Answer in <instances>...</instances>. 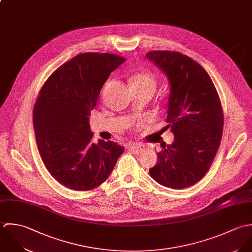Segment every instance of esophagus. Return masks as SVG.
I'll return each mask as SVG.
<instances>
[{
	"mask_svg": "<svg viewBox=\"0 0 252 252\" xmlns=\"http://www.w3.org/2000/svg\"><path fill=\"white\" fill-rule=\"evenodd\" d=\"M145 149H146V146L142 145V144H132V145L128 146V150L132 153H135V154H139V153L144 151Z\"/></svg>",
	"mask_w": 252,
	"mask_h": 252,
	"instance_id": "esophagus-1",
	"label": "esophagus"
}]
</instances>
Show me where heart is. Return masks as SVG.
<instances>
[{
	"mask_svg": "<svg viewBox=\"0 0 252 252\" xmlns=\"http://www.w3.org/2000/svg\"><path fill=\"white\" fill-rule=\"evenodd\" d=\"M131 89L135 91H145L154 94L157 88L155 77L149 72H140L130 78Z\"/></svg>",
	"mask_w": 252,
	"mask_h": 252,
	"instance_id": "heart-1",
	"label": "heart"
}]
</instances>
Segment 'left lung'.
<instances>
[{
  "label": "left lung",
  "mask_w": 252,
  "mask_h": 252,
  "mask_svg": "<svg viewBox=\"0 0 252 252\" xmlns=\"http://www.w3.org/2000/svg\"><path fill=\"white\" fill-rule=\"evenodd\" d=\"M145 56L168 80L165 127L174 135L171 144L157 153L149 173L162 186L184 189L205 175L219 148L224 124L221 102L209 75L191 57L166 51Z\"/></svg>",
  "instance_id": "8db88e82"
}]
</instances>
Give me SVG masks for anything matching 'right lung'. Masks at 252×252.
I'll use <instances>...</instances> for the list:
<instances>
[{"instance_id":"add662e5","label":"right lung","mask_w":252,"mask_h":252,"mask_svg":"<svg viewBox=\"0 0 252 252\" xmlns=\"http://www.w3.org/2000/svg\"><path fill=\"white\" fill-rule=\"evenodd\" d=\"M125 61L110 53L79 54L51 74L36 101L33 125L41 158L69 189L98 187L125 151L113 141L93 143L90 126L102 86Z\"/></svg>"}]
</instances>
